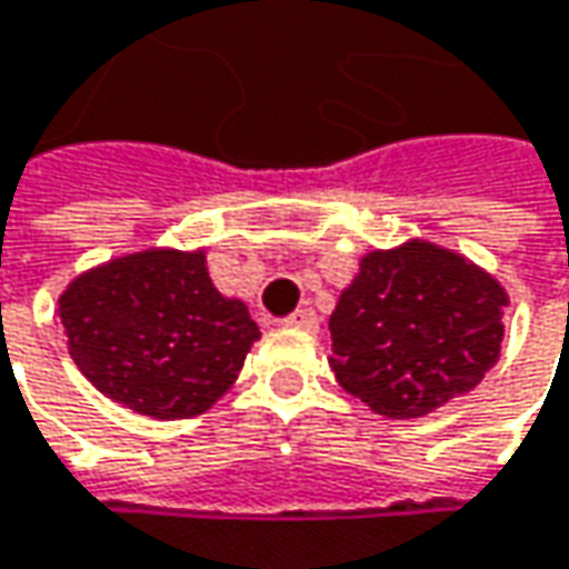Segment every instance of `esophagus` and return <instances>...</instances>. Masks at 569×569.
<instances>
[{
    "mask_svg": "<svg viewBox=\"0 0 569 569\" xmlns=\"http://www.w3.org/2000/svg\"><path fill=\"white\" fill-rule=\"evenodd\" d=\"M286 325L289 328H302V331H318V316L312 309H299V312H292V316L286 318Z\"/></svg>",
    "mask_w": 569,
    "mask_h": 569,
    "instance_id": "esophagus-1",
    "label": "esophagus"
}]
</instances>
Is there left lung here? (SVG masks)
Wrapping results in <instances>:
<instances>
[{
    "instance_id": "1",
    "label": "left lung",
    "mask_w": 569,
    "mask_h": 569,
    "mask_svg": "<svg viewBox=\"0 0 569 569\" xmlns=\"http://www.w3.org/2000/svg\"><path fill=\"white\" fill-rule=\"evenodd\" d=\"M502 283L441 244L409 238L360 257L331 328L335 380L377 416L421 418L470 392L502 351Z\"/></svg>"
}]
</instances>
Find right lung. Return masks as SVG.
I'll use <instances>...</instances> for the list:
<instances>
[{"label": "right lung", "instance_id": "1", "mask_svg": "<svg viewBox=\"0 0 569 569\" xmlns=\"http://www.w3.org/2000/svg\"><path fill=\"white\" fill-rule=\"evenodd\" d=\"M57 312L86 380L163 421L209 412L260 338L248 306L216 289L202 248L106 260L70 280Z\"/></svg>", "mask_w": 569, "mask_h": 569}]
</instances>
